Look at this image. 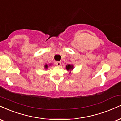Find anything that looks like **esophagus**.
<instances>
[{
    "label": "esophagus",
    "instance_id": "obj_1",
    "mask_svg": "<svg viewBox=\"0 0 121 121\" xmlns=\"http://www.w3.org/2000/svg\"><path fill=\"white\" fill-rule=\"evenodd\" d=\"M56 64L57 66H60L61 65V62L60 61H56Z\"/></svg>",
    "mask_w": 121,
    "mask_h": 121
}]
</instances>
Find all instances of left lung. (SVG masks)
<instances>
[{"instance_id":"1","label":"left lung","mask_w":121,"mask_h":121,"mask_svg":"<svg viewBox=\"0 0 121 121\" xmlns=\"http://www.w3.org/2000/svg\"><path fill=\"white\" fill-rule=\"evenodd\" d=\"M66 69L68 70H72L73 69V65L69 64V65H66Z\"/></svg>"}]
</instances>
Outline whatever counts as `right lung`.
Returning a JSON list of instances; mask_svg holds the SVG:
<instances>
[{
  "mask_svg": "<svg viewBox=\"0 0 121 121\" xmlns=\"http://www.w3.org/2000/svg\"><path fill=\"white\" fill-rule=\"evenodd\" d=\"M48 68V66H47V65H45V68Z\"/></svg>",
  "mask_w": 121,
  "mask_h": 121,
  "instance_id": "right-lung-1",
  "label": "right lung"
}]
</instances>
